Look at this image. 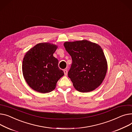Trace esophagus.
Instances as JSON below:
<instances>
[{"label":"esophagus","mask_w":132,"mask_h":132,"mask_svg":"<svg viewBox=\"0 0 132 132\" xmlns=\"http://www.w3.org/2000/svg\"><path fill=\"white\" fill-rule=\"evenodd\" d=\"M64 73L65 75H67V71L66 69L64 70Z\"/></svg>","instance_id":"1"}]
</instances>
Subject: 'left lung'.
Masks as SVG:
<instances>
[{
	"mask_svg": "<svg viewBox=\"0 0 132 132\" xmlns=\"http://www.w3.org/2000/svg\"><path fill=\"white\" fill-rule=\"evenodd\" d=\"M64 46L72 59L68 73L75 89L89 92L99 87L106 75L108 64L101 47L86 40L66 41Z\"/></svg>",
	"mask_w": 132,
	"mask_h": 132,
	"instance_id": "1",
	"label": "left lung"
}]
</instances>
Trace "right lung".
I'll use <instances>...</instances> for the list:
<instances>
[{
  "label": "right lung",
  "mask_w": 132,
  "mask_h": 132,
  "mask_svg": "<svg viewBox=\"0 0 132 132\" xmlns=\"http://www.w3.org/2000/svg\"><path fill=\"white\" fill-rule=\"evenodd\" d=\"M58 46L49 42L39 43L25 54L22 72L25 81L34 91L42 93L54 90L64 72L53 56Z\"/></svg>",
  "instance_id": "right-lung-1"
}]
</instances>
